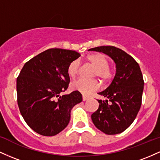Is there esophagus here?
<instances>
[{
    "label": "esophagus",
    "instance_id": "esophagus-1",
    "mask_svg": "<svg viewBox=\"0 0 160 160\" xmlns=\"http://www.w3.org/2000/svg\"><path fill=\"white\" fill-rule=\"evenodd\" d=\"M82 100H83V101H86V100H88V99H89V97L86 96V95H82Z\"/></svg>",
    "mask_w": 160,
    "mask_h": 160
}]
</instances>
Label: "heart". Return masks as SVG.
<instances>
[{
	"instance_id": "heart-1",
	"label": "heart",
	"mask_w": 160,
	"mask_h": 160,
	"mask_svg": "<svg viewBox=\"0 0 160 160\" xmlns=\"http://www.w3.org/2000/svg\"><path fill=\"white\" fill-rule=\"evenodd\" d=\"M88 62L95 67L93 75L98 77L103 82H108L113 78V70L110 67L109 60L105 55L100 52H95L86 57ZM80 62L78 59L73 60L70 62L68 67V74L71 78H74L80 71ZM71 89L80 92L82 94L88 95L93 92L98 90L100 87V82L98 80H86L79 78L71 82Z\"/></svg>"
}]
</instances>
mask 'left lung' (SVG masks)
<instances>
[{"label": "left lung", "instance_id": "obj_1", "mask_svg": "<svg viewBox=\"0 0 160 160\" xmlns=\"http://www.w3.org/2000/svg\"><path fill=\"white\" fill-rule=\"evenodd\" d=\"M107 54L116 63L115 77L105 90L98 92L107 100H98V110L91 116L100 131L116 135L125 131L140 110L144 79L138 63L128 53L113 46L89 49Z\"/></svg>", "mask_w": 160, "mask_h": 160}]
</instances>
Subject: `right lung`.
Here are the masks:
<instances>
[{"mask_svg":"<svg viewBox=\"0 0 160 160\" xmlns=\"http://www.w3.org/2000/svg\"><path fill=\"white\" fill-rule=\"evenodd\" d=\"M80 56L76 51L52 48L28 61L16 80L20 113L32 129L53 136L69 123L71 111L82 102L80 92L61 96L70 82L68 67Z\"/></svg>","mask_w":160,"mask_h":160,"instance_id":"obj_1","label":"right lung"}]
</instances>
